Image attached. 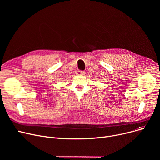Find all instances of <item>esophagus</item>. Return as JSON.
<instances>
[{
	"label": "esophagus",
	"instance_id": "obj_1",
	"mask_svg": "<svg viewBox=\"0 0 160 160\" xmlns=\"http://www.w3.org/2000/svg\"><path fill=\"white\" fill-rule=\"evenodd\" d=\"M76 74L77 75H84L85 72L80 71V70H77V71H76Z\"/></svg>",
	"mask_w": 160,
	"mask_h": 160
}]
</instances>
